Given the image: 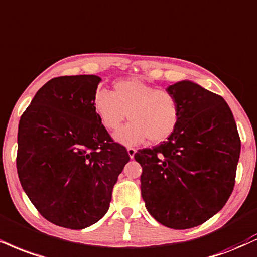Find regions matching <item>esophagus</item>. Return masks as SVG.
<instances>
[{
	"label": "esophagus",
	"instance_id": "obj_1",
	"mask_svg": "<svg viewBox=\"0 0 257 257\" xmlns=\"http://www.w3.org/2000/svg\"><path fill=\"white\" fill-rule=\"evenodd\" d=\"M126 151H128V154H129V157H131L132 159L134 158L135 153H137V150H135V148H133V147H128V148H126Z\"/></svg>",
	"mask_w": 257,
	"mask_h": 257
}]
</instances>
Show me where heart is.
I'll list each match as a JSON object with an SVG mask.
<instances>
[{
	"instance_id": "obj_1",
	"label": "heart",
	"mask_w": 257,
	"mask_h": 257,
	"mask_svg": "<svg viewBox=\"0 0 257 257\" xmlns=\"http://www.w3.org/2000/svg\"><path fill=\"white\" fill-rule=\"evenodd\" d=\"M93 110L101 125L116 131L125 119L115 139L123 145H137L148 139L153 144L165 141L179 122V105L176 97L139 79L119 80L113 91L99 88L93 95Z\"/></svg>"
}]
</instances>
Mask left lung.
I'll use <instances>...</instances> for the list:
<instances>
[{
  "instance_id": "obj_1",
  "label": "left lung",
  "mask_w": 257,
  "mask_h": 257,
  "mask_svg": "<svg viewBox=\"0 0 257 257\" xmlns=\"http://www.w3.org/2000/svg\"><path fill=\"white\" fill-rule=\"evenodd\" d=\"M179 105L175 132L134 158L142 168L147 211L170 228L195 227L220 211L232 193L240 139L224 98L183 80L169 86Z\"/></svg>"
}]
</instances>
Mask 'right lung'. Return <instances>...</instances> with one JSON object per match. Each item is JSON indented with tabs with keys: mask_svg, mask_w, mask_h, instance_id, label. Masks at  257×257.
I'll return each instance as SVG.
<instances>
[{
	"mask_svg": "<svg viewBox=\"0 0 257 257\" xmlns=\"http://www.w3.org/2000/svg\"><path fill=\"white\" fill-rule=\"evenodd\" d=\"M97 75L60 76L37 92L18 129L21 187L52 224L81 230L104 217L131 157L93 110Z\"/></svg>",
	"mask_w": 257,
	"mask_h": 257,
	"instance_id": "add662e5",
	"label": "right lung"
}]
</instances>
